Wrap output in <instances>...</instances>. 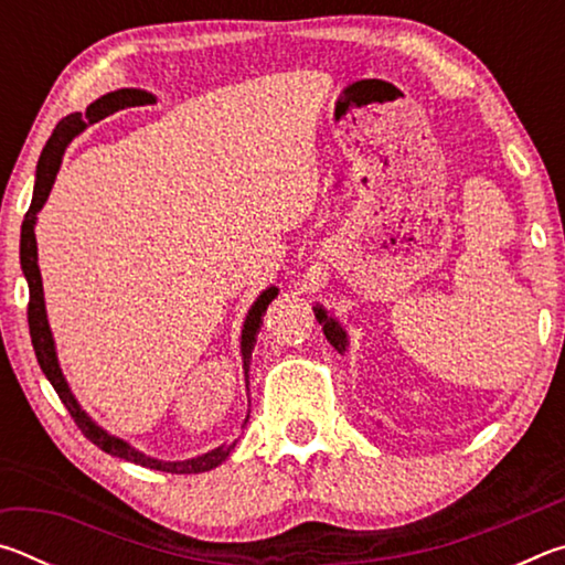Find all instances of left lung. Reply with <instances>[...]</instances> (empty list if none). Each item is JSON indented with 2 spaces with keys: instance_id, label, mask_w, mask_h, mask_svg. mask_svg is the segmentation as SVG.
I'll return each mask as SVG.
<instances>
[{
  "instance_id": "8db88e82",
  "label": "left lung",
  "mask_w": 565,
  "mask_h": 565,
  "mask_svg": "<svg viewBox=\"0 0 565 565\" xmlns=\"http://www.w3.org/2000/svg\"><path fill=\"white\" fill-rule=\"evenodd\" d=\"M313 313H317V319H319V323L323 327V333H327V339H329L331 347L337 349L339 353L347 351V347H349V341H347V331H343V329L339 327V321H337V319H331V317H327V311H323L321 306H313Z\"/></svg>"
}]
</instances>
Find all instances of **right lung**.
Returning a JSON list of instances; mask_svg holds the SVG:
<instances>
[{
  "label": "right lung",
  "instance_id": "add662e5",
  "mask_svg": "<svg viewBox=\"0 0 565 565\" xmlns=\"http://www.w3.org/2000/svg\"><path fill=\"white\" fill-rule=\"evenodd\" d=\"M109 99L124 104V107H134V104H145V102H154V97L147 92L139 89H121L107 94ZM94 107V104H92ZM92 107L87 109V119L89 124L97 121V117H92ZM117 109V107H114ZM87 121L82 119V114H70V117L62 119L56 124L54 134L46 141V147L42 149L40 164H36V179H34V194H32V204L30 212H26L24 222H22V238H19V262H22V271L26 276V284H30V309H26V319H30V337H32V347L36 353V361L44 371V376L50 379V384L54 386L56 394H60L62 404L70 411L74 424L82 428V434L89 438L94 446H99L104 454L124 458V461H131L137 466L145 468H154V471H164V473H204L212 471L222 461H226V456L234 451V444H222L218 448H212L209 454H202L196 458H186V461H159V458H151L147 454L131 448L127 441L111 436L104 431L102 426L94 424V420L87 416V411H82V406L76 404L74 394L70 391V384L60 369V361H56V351H54V339L50 331V321H46V311H44V289H42V274H40V264H36V238H34V224H36V212L44 206L46 196L54 186L56 171H60L64 149L70 141L79 134ZM279 289L276 286H269V289L262 291L259 299L254 301L252 309H248V317L244 321V331H242V359H244V374L248 379V361H252V351L256 347V337H259V329L264 323V313L269 309V303L276 299ZM248 386V384H246ZM248 418V416H246Z\"/></svg>",
  "mask_w": 565,
  "mask_h": 565
}]
</instances>
